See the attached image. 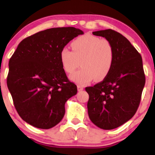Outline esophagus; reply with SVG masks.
<instances>
[{
	"mask_svg": "<svg viewBox=\"0 0 155 155\" xmlns=\"http://www.w3.org/2000/svg\"><path fill=\"white\" fill-rule=\"evenodd\" d=\"M77 89H78V91H82L84 90V87L82 86H80V85H78L77 86Z\"/></svg>",
	"mask_w": 155,
	"mask_h": 155,
	"instance_id": "esophagus-1",
	"label": "esophagus"
}]
</instances>
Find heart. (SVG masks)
<instances>
[{"label":"heart","mask_w":155,"mask_h":155,"mask_svg":"<svg viewBox=\"0 0 155 155\" xmlns=\"http://www.w3.org/2000/svg\"><path fill=\"white\" fill-rule=\"evenodd\" d=\"M71 47L74 51L63 48L60 58L62 66L68 74L75 71L81 61L82 68L70 76L72 81L85 85L94 79H104L109 73L114 61V49L108 40L86 34L75 39Z\"/></svg>","instance_id":"1"}]
</instances>
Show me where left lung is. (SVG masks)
Returning <instances> with one entry per match:
<instances>
[{"label": "left lung", "mask_w": 155, "mask_h": 155, "mask_svg": "<svg viewBox=\"0 0 155 155\" xmlns=\"http://www.w3.org/2000/svg\"><path fill=\"white\" fill-rule=\"evenodd\" d=\"M92 34L110 41L114 61L102 81L85 88L88 115L98 127L112 130L130 120L139 106L146 81L143 62L136 48L118 32L108 29Z\"/></svg>", "instance_id": "obj_1"}]
</instances>
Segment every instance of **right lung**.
<instances>
[{"label":"right lung","instance_id":"add662e5","mask_svg":"<svg viewBox=\"0 0 155 155\" xmlns=\"http://www.w3.org/2000/svg\"><path fill=\"white\" fill-rule=\"evenodd\" d=\"M83 31L55 28L27 37L8 62L7 86L17 113L33 127L49 129L65 115V102L77 93L60 61V51Z\"/></svg>","mask_w":155,"mask_h":155}]
</instances>
